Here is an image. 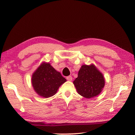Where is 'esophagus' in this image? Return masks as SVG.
<instances>
[{
  "label": "esophagus",
  "instance_id": "esophagus-1",
  "mask_svg": "<svg viewBox=\"0 0 135 135\" xmlns=\"http://www.w3.org/2000/svg\"><path fill=\"white\" fill-rule=\"evenodd\" d=\"M67 79L68 80V81H72V80H73L72 76H67Z\"/></svg>",
  "mask_w": 135,
  "mask_h": 135
}]
</instances>
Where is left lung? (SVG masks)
Instances as JSON below:
<instances>
[{
  "mask_svg": "<svg viewBox=\"0 0 135 135\" xmlns=\"http://www.w3.org/2000/svg\"><path fill=\"white\" fill-rule=\"evenodd\" d=\"M73 84L78 94L90 99L102 92L105 85V78L93 64H84L81 66Z\"/></svg>",
  "mask_w": 135,
  "mask_h": 135,
  "instance_id": "8db88e82",
  "label": "left lung"
}]
</instances>
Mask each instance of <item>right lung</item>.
Here are the masks:
<instances>
[{
  "label": "right lung",
  "instance_id": "add662e5",
  "mask_svg": "<svg viewBox=\"0 0 135 135\" xmlns=\"http://www.w3.org/2000/svg\"><path fill=\"white\" fill-rule=\"evenodd\" d=\"M67 81L49 62H42L32 75L31 83L39 96L48 98L54 95L59 87Z\"/></svg>",
  "mask_w": 135,
  "mask_h": 135
}]
</instances>
